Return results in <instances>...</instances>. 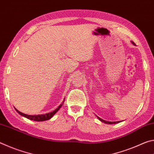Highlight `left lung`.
I'll return each mask as SVG.
<instances>
[{"instance_id":"8db88e82","label":"left lung","mask_w":154,"mask_h":154,"mask_svg":"<svg viewBox=\"0 0 154 154\" xmlns=\"http://www.w3.org/2000/svg\"><path fill=\"white\" fill-rule=\"evenodd\" d=\"M132 43L133 44V45H135L134 43V42H132ZM97 118H98L99 120L101 121L102 122H104V123H105V124H117V123H119V122H109V121L104 120V119L100 118H99V117H98V116H97Z\"/></svg>"}]
</instances>
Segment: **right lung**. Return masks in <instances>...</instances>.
<instances>
[{
    "label": "right lung",
    "instance_id": "1",
    "mask_svg": "<svg viewBox=\"0 0 154 154\" xmlns=\"http://www.w3.org/2000/svg\"><path fill=\"white\" fill-rule=\"evenodd\" d=\"M64 100L62 101V103L60 105H59V106L56 109H55L54 111L51 112V113H46V114H42V115H35V116H31V115H27V114H25V113H23L22 112H20L17 110V109H15V110L20 115H21L22 116H24L25 118H26L28 119H30V120H34V121H37V122H43V121H45V120H48V119H51L52 117H53L54 115L56 114V113L57 111H58L60 109L61 106L63 105V103L64 102Z\"/></svg>",
    "mask_w": 154,
    "mask_h": 154
}]
</instances>
